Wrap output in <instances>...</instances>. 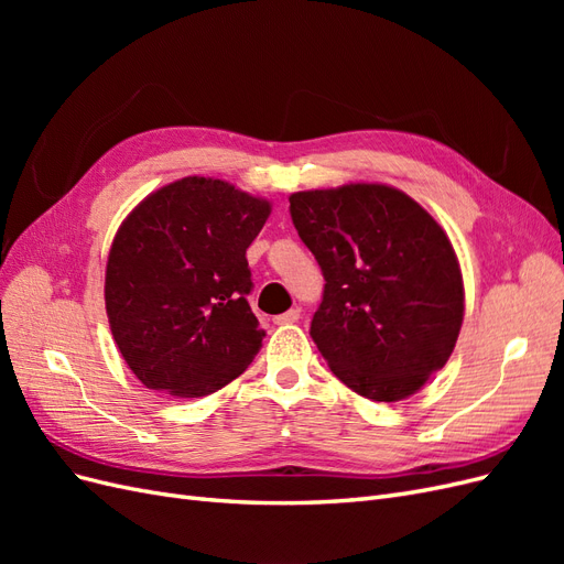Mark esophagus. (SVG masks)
<instances>
[{
	"mask_svg": "<svg viewBox=\"0 0 564 564\" xmlns=\"http://www.w3.org/2000/svg\"><path fill=\"white\" fill-rule=\"evenodd\" d=\"M299 317H301V311H299V308H292V311H286V313L278 315L272 322H275V324H294V322H299Z\"/></svg>",
	"mask_w": 564,
	"mask_h": 564,
	"instance_id": "1",
	"label": "esophagus"
}]
</instances>
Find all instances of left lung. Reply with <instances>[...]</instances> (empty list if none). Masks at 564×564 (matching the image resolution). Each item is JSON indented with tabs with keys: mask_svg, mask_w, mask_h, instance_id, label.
Returning a JSON list of instances; mask_svg holds the SVG:
<instances>
[{
	"mask_svg": "<svg viewBox=\"0 0 564 564\" xmlns=\"http://www.w3.org/2000/svg\"><path fill=\"white\" fill-rule=\"evenodd\" d=\"M324 275L311 336L334 377L398 402L447 365L464 322V280L447 232L395 187L350 183L289 197Z\"/></svg>",
	"mask_w": 564,
	"mask_h": 564,
	"instance_id": "left-lung-1",
	"label": "left lung"
}]
</instances>
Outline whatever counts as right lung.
Returning a JSON list of instances; mask_svg holds the SVG:
<instances>
[{"label": "right lung", "mask_w": 564, "mask_h": 564, "mask_svg": "<svg viewBox=\"0 0 564 564\" xmlns=\"http://www.w3.org/2000/svg\"><path fill=\"white\" fill-rule=\"evenodd\" d=\"M268 214L265 199L226 181L187 176L127 216L108 256L106 311L145 388L204 398L261 350L247 249Z\"/></svg>", "instance_id": "1"}]
</instances>
